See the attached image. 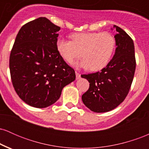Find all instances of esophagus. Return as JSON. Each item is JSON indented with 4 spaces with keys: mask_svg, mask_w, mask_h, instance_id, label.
I'll return each mask as SVG.
<instances>
[{
    "mask_svg": "<svg viewBox=\"0 0 149 149\" xmlns=\"http://www.w3.org/2000/svg\"><path fill=\"white\" fill-rule=\"evenodd\" d=\"M76 79H79V78H80V74L78 72H77V71H76Z\"/></svg>",
    "mask_w": 149,
    "mask_h": 149,
    "instance_id": "1",
    "label": "esophagus"
}]
</instances>
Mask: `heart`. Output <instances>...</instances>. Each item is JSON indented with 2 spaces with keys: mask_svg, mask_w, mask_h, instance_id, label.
<instances>
[{
  "mask_svg": "<svg viewBox=\"0 0 149 149\" xmlns=\"http://www.w3.org/2000/svg\"><path fill=\"white\" fill-rule=\"evenodd\" d=\"M71 38L72 41L58 38L57 52L69 64L82 55L83 59L79 66L92 71H100L107 66L116 47L115 38L109 32L76 33L72 34Z\"/></svg>",
  "mask_w": 149,
  "mask_h": 149,
  "instance_id": "b5f03b06",
  "label": "heart"
}]
</instances>
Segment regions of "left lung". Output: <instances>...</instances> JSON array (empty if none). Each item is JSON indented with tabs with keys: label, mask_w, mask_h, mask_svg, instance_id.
<instances>
[{
	"label": "left lung",
	"mask_w": 149,
	"mask_h": 149,
	"mask_svg": "<svg viewBox=\"0 0 149 149\" xmlns=\"http://www.w3.org/2000/svg\"><path fill=\"white\" fill-rule=\"evenodd\" d=\"M113 57L105 68L97 73L81 75L90 83V88L82 95L83 104L92 111L108 112L123 102L134 78L136 60L132 39L118 26ZM113 30V29H111Z\"/></svg>",
	"instance_id": "1"
}]
</instances>
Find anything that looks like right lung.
<instances>
[{
  "instance_id": "1",
  "label": "right lung",
  "mask_w": 149,
  "mask_h": 149,
  "mask_svg": "<svg viewBox=\"0 0 149 149\" xmlns=\"http://www.w3.org/2000/svg\"><path fill=\"white\" fill-rule=\"evenodd\" d=\"M60 27L46 17L28 22L19 31L10 57L12 83L19 97L36 108L55 103L62 89L76 79L75 71L57 52Z\"/></svg>"
}]
</instances>
